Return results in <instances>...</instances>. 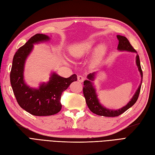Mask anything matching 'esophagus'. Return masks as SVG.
<instances>
[{
    "mask_svg": "<svg viewBox=\"0 0 155 155\" xmlns=\"http://www.w3.org/2000/svg\"><path fill=\"white\" fill-rule=\"evenodd\" d=\"M78 81L80 82H83L84 80H85V78L84 76H82V75H78Z\"/></svg>",
    "mask_w": 155,
    "mask_h": 155,
    "instance_id": "esophagus-1",
    "label": "esophagus"
}]
</instances>
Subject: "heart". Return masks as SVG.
Instances as JSON below:
<instances>
[{
  "mask_svg": "<svg viewBox=\"0 0 155 155\" xmlns=\"http://www.w3.org/2000/svg\"><path fill=\"white\" fill-rule=\"evenodd\" d=\"M93 45V41H85L84 43H80L74 45V46L71 47L69 52L71 56L75 58H80L84 57L85 55L88 53L90 51L91 48ZM104 51V47L103 46H101L98 48L96 51L94 58L95 60H98Z\"/></svg>",
  "mask_w": 155,
  "mask_h": 155,
  "instance_id": "1",
  "label": "heart"
}]
</instances>
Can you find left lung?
I'll return each mask as SVG.
<instances>
[{
    "mask_svg": "<svg viewBox=\"0 0 155 155\" xmlns=\"http://www.w3.org/2000/svg\"><path fill=\"white\" fill-rule=\"evenodd\" d=\"M117 38L119 41L118 48L120 51H127L131 52H136L135 48L132 47V45L130 44V41L126 38V37H124L122 35H117ZM136 63L138 67V69L140 71L142 80H143V71L141 70V67L140 64V60H139V55L137 56L136 57ZM94 75L95 73L90 74L87 78L90 80H93ZM142 83V82H141ZM84 87H83V93L85 97V101L87 105L89 107V110L91 111L94 114L99 116H103L106 117H115L118 116L120 114H123L124 112H126L127 109H129L133 105L136 103L137 99L139 95V93H140L141 84L139 85L138 89L137 90L136 93H135L134 96L132 98L131 100L128 103V104L126 107H124L121 109L117 110H112L110 109H107L106 108L103 107L102 105L99 103V100L97 99V97L95 93V89L93 87L91 81L85 80L84 82Z\"/></svg>",
    "mask_w": 155,
    "mask_h": 155,
    "instance_id": "left-lung-1",
    "label": "left lung"
}]
</instances>
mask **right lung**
<instances>
[{"instance_id":"add662e5","label":"right lung","mask_w":155,"mask_h":155,"mask_svg":"<svg viewBox=\"0 0 155 155\" xmlns=\"http://www.w3.org/2000/svg\"><path fill=\"white\" fill-rule=\"evenodd\" d=\"M49 37L44 34H35L15 53L10 71V84L14 94L20 107L34 116H51L57 114L62 108V93L74 81L77 75L68 78L52 74L47 84H41L35 89L27 86L24 81L25 60L31 51L33 44L47 41Z\"/></svg>"}]
</instances>
